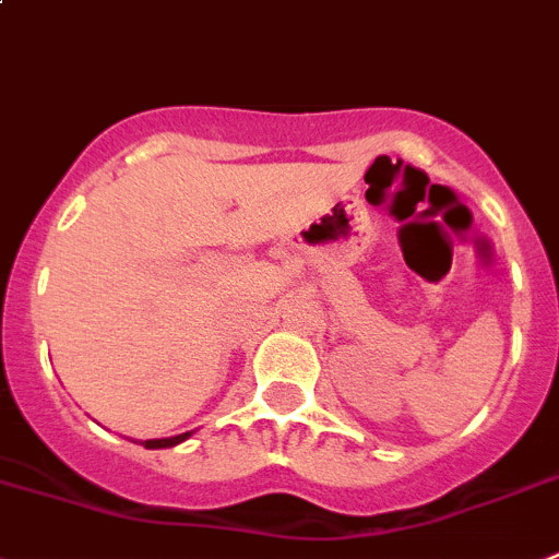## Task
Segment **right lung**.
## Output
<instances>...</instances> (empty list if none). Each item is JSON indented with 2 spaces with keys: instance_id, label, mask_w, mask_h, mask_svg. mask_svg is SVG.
<instances>
[{
  "instance_id": "1",
  "label": "right lung",
  "mask_w": 559,
  "mask_h": 559,
  "mask_svg": "<svg viewBox=\"0 0 559 559\" xmlns=\"http://www.w3.org/2000/svg\"><path fill=\"white\" fill-rule=\"evenodd\" d=\"M193 432H182V435H174V438H155V440H143L141 447L146 449H168V447H177V443H182V440L191 438Z\"/></svg>"
}]
</instances>
